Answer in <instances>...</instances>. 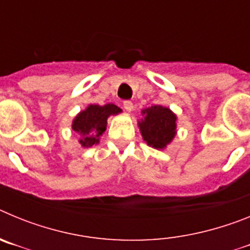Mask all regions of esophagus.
Listing matches in <instances>:
<instances>
[{"instance_id": "esophagus-1", "label": "esophagus", "mask_w": 250, "mask_h": 250, "mask_svg": "<svg viewBox=\"0 0 250 250\" xmlns=\"http://www.w3.org/2000/svg\"><path fill=\"white\" fill-rule=\"evenodd\" d=\"M124 109L127 112H131L134 110V105H132L131 101H124Z\"/></svg>"}]
</instances>
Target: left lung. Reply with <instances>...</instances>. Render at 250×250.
Wrapping results in <instances>:
<instances>
[{
	"label": "left lung",
	"instance_id": "1",
	"mask_svg": "<svg viewBox=\"0 0 250 250\" xmlns=\"http://www.w3.org/2000/svg\"><path fill=\"white\" fill-rule=\"evenodd\" d=\"M141 115L138 125L145 143L154 149H165L176 135L178 116L163 105L143 109Z\"/></svg>",
	"mask_w": 250,
	"mask_h": 250
}]
</instances>
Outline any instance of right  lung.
Segmentation results:
<instances>
[{"label": "right lung", "mask_w": 250, "mask_h": 250, "mask_svg": "<svg viewBox=\"0 0 250 250\" xmlns=\"http://www.w3.org/2000/svg\"><path fill=\"white\" fill-rule=\"evenodd\" d=\"M123 112L120 107L114 104L96 105L90 104L85 110L80 111L72 120V130L80 135L79 143L83 147H91L100 143V136L103 135L107 125V119L111 115H118Z\"/></svg>", "instance_id": "right-lung-1"}]
</instances>
